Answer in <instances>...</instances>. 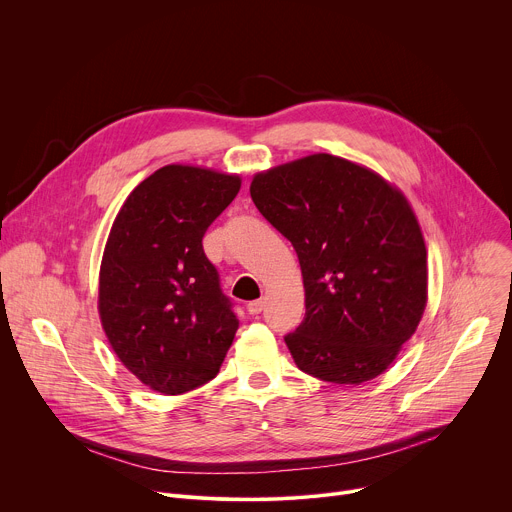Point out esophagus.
Here are the masks:
<instances>
[{"instance_id":"obj_1","label":"esophagus","mask_w":512,"mask_h":512,"mask_svg":"<svg viewBox=\"0 0 512 512\" xmlns=\"http://www.w3.org/2000/svg\"><path fill=\"white\" fill-rule=\"evenodd\" d=\"M263 308H265V302H263V300H255V302H249V304H247V310H249V314H253V316L261 314Z\"/></svg>"}]
</instances>
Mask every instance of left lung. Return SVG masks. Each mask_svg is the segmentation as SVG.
<instances>
[{"instance_id": "8db88e82", "label": "left lung", "mask_w": 512, "mask_h": 512, "mask_svg": "<svg viewBox=\"0 0 512 512\" xmlns=\"http://www.w3.org/2000/svg\"><path fill=\"white\" fill-rule=\"evenodd\" d=\"M251 198L300 259L306 316L283 338L300 371L336 385L385 373L427 302V251L405 196L314 154L257 174Z\"/></svg>"}]
</instances>
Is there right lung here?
Wrapping results in <instances>:
<instances>
[{
    "mask_svg": "<svg viewBox=\"0 0 512 512\" xmlns=\"http://www.w3.org/2000/svg\"><path fill=\"white\" fill-rule=\"evenodd\" d=\"M239 176L164 166L145 178L111 227L99 314L125 367L164 395L216 377L239 320L202 237L237 196Z\"/></svg>",
    "mask_w": 512,
    "mask_h": 512,
    "instance_id": "add662e5",
    "label": "right lung"
}]
</instances>
